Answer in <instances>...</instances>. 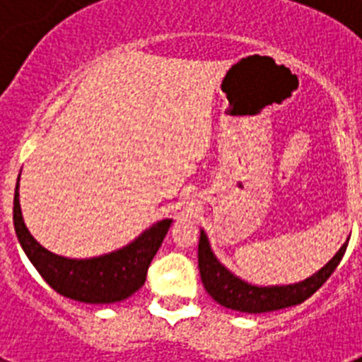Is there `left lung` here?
<instances>
[{"label": "left lung", "instance_id": "1", "mask_svg": "<svg viewBox=\"0 0 362 362\" xmlns=\"http://www.w3.org/2000/svg\"><path fill=\"white\" fill-rule=\"evenodd\" d=\"M346 246L348 241L341 246V250L334 255L330 263L321 268L317 274H313L303 283L288 284V286H252L230 274L212 254L209 238L204 232H201L197 259H199V274L204 288L219 305L238 312L267 313L300 305L303 300L312 297L339 267Z\"/></svg>", "mask_w": 362, "mask_h": 362}]
</instances>
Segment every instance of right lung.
<instances>
[{"label":"right lung","mask_w":362,"mask_h":362,"mask_svg":"<svg viewBox=\"0 0 362 362\" xmlns=\"http://www.w3.org/2000/svg\"><path fill=\"white\" fill-rule=\"evenodd\" d=\"M18 187L19 179L14 194L16 235L30 263L57 293L79 303L108 305L127 299L145 284L146 272L170 228L172 219L159 221L145 230L136 241L117 252L94 259H79V261L66 259L45 250L32 238L21 217Z\"/></svg>","instance_id":"1"}]
</instances>
